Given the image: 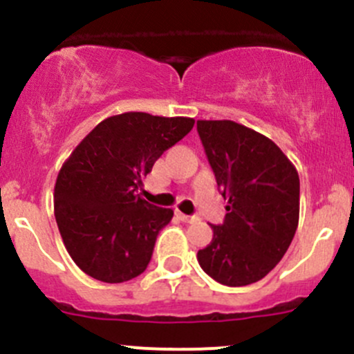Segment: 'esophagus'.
<instances>
[{"mask_svg": "<svg viewBox=\"0 0 354 354\" xmlns=\"http://www.w3.org/2000/svg\"><path fill=\"white\" fill-rule=\"evenodd\" d=\"M178 217H180V219L183 221V223H197V221H198V217L187 216V214H183V212H178Z\"/></svg>", "mask_w": 354, "mask_h": 354, "instance_id": "34e87169", "label": "esophagus"}]
</instances>
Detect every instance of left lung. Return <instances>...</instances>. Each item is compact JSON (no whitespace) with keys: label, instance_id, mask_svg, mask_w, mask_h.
Returning a JSON list of instances; mask_svg holds the SVG:
<instances>
[{"label":"left lung","instance_id":"8db88e82","mask_svg":"<svg viewBox=\"0 0 354 354\" xmlns=\"http://www.w3.org/2000/svg\"><path fill=\"white\" fill-rule=\"evenodd\" d=\"M197 130L226 205L212 241L198 250L203 272L224 286L266 277L284 257L299 219V176L270 138L231 120H198Z\"/></svg>","mask_w":354,"mask_h":354}]
</instances>
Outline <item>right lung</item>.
<instances>
[{
	"label": "right lung",
	"instance_id": "add662e5",
	"mask_svg": "<svg viewBox=\"0 0 354 354\" xmlns=\"http://www.w3.org/2000/svg\"><path fill=\"white\" fill-rule=\"evenodd\" d=\"M194 118L116 114L102 120L63 162L55 217L71 260L87 276L116 284L147 269L173 209L137 194L164 152L194 128Z\"/></svg>",
	"mask_w": 354,
	"mask_h": 354
}]
</instances>
